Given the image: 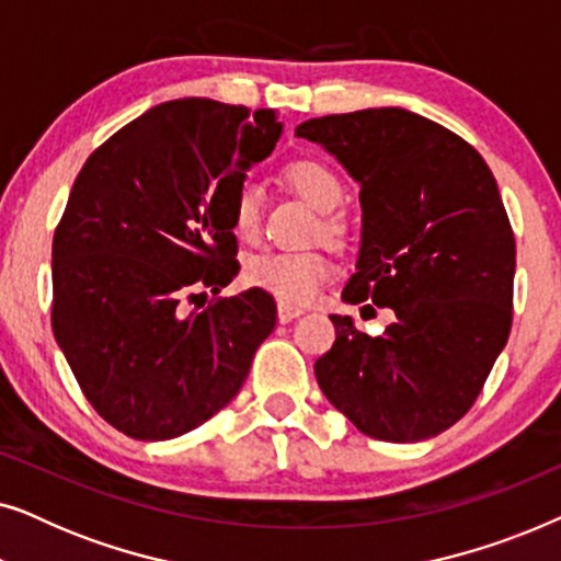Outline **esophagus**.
<instances>
[{
  "label": "esophagus",
  "instance_id": "1",
  "mask_svg": "<svg viewBox=\"0 0 561 561\" xmlns=\"http://www.w3.org/2000/svg\"><path fill=\"white\" fill-rule=\"evenodd\" d=\"M304 313V309H298V306H290V304H278V321L283 324H288V321L298 319Z\"/></svg>",
  "mask_w": 561,
  "mask_h": 561
}]
</instances>
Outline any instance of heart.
Returning a JSON list of instances; mask_svg holds the SVG:
<instances>
[{"label":"heart","instance_id":"1","mask_svg":"<svg viewBox=\"0 0 561 561\" xmlns=\"http://www.w3.org/2000/svg\"><path fill=\"white\" fill-rule=\"evenodd\" d=\"M283 181L304 196L313 209L321 214L334 211L344 198V183L332 165L317 158H301L286 165ZM232 221L237 234L252 240L263 225V194L255 183H242L234 194ZM324 234L340 240L344 234V221L336 217L324 219ZM250 286L271 294L283 304H309L321 283L334 275V263L321 250H273L252 257L248 263Z\"/></svg>","mask_w":561,"mask_h":561}]
</instances>
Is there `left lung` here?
Masks as SVG:
<instances>
[{"mask_svg":"<svg viewBox=\"0 0 561 561\" xmlns=\"http://www.w3.org/2000/svg\"><path fill=\"white\" fill-rule=\"evenodd\" d=\"M296 135L359 181L363 244L342 298L396 313L380 336L332 313L319 388L373 439L447 432L511 334L516 237L493 173L451 129L396 106L309 119Z\"/></svg>","mask_w":561,"mask_h":561,"instance_id":"8db88e82","label":"left lung"}]
</instances>
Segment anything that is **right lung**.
<instances>
[{"label": "right lung", "mask_w": 561, "mask_h": 561, "mask_svg": "<svg viewBox=\"0 0 561 561\" xmlns=\"http://www.w3.org/2000/svg\"><path fill=\"white\" fill-rule=\"evenodd\" d=\"M271 110L179 99L91 152L53 234V334L87 401L140 442L194 432L232 401L275 327L240 271L232 204L280 137Z\"/></svg>", "instance_id": "add662e5"}]
</instances>
